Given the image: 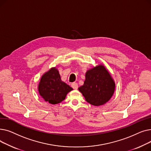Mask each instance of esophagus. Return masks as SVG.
Returning a JSON list of instances; mask_svg holds the SVG:
<instances>
[{"label":"esophagus","mask_w":151,"mask_h":151,"mask_svg":"<svg viewBox=\"0 0 151 151\" xmlns=\"http://www.w3.org/2000/svg\"><path fill=\"white\" fill-rule=\"evenodd\" d=\"M71 87L74 89H77L78 88V85L76 83H73L72 84H71Z\"/></svg>","instance_id":"34e87169"}]
</instances>
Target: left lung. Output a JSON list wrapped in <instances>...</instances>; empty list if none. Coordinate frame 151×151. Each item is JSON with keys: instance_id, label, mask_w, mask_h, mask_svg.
Masks as SVG:
<instances>
[{"instance_id": "left-lung-1", "label": "left lung", "mask_w": 151, "mask_h": 151, "mask_svg": "<svg viewBox=\"0 0 151 151\" xmlns=\"http://www.w3.org/2000/svg\"><path fill=\"white\" fill-rule=\"evenodd\" d=\"M85 76L84 84L78 90L86 100L94 106L106 104L115 89V83L108 71L103 65H99L87 71Z\"/></svg>"}]
</instances>
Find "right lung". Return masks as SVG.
I'll use <instances>...</instances> for the list:
<instances>
[{"mask_svg": "<svg viewBox=\"0 0 151 151\" xmlns=\"http://www.w3.org/2000/svg\"><path fill=\"white\" fill-rule=\"evenodd\" d=\"M38 89L41 97L52 105L62 101L67 94L73 90L61 80L59 71L55 67L51 68L42 76Z\"/></svg>", "mask_w": 151, "mask_h": 151, "instance_id": "1", "label": "right lung"}]
</instances>
